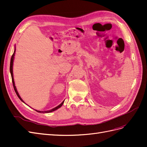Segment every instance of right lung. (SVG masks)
Returning <instances> with one entry per match:
<instances>
[{
	"instance_id": "1",
	"label": "right lung",
	"mask_w": 147,
	"mask_h": 147,
	"mask_svg": "<svg viewBox=\"0 0 147 147\" xmlns=\"http://www.w3.org/2000/svg\"><path fill=\"white\" fill-rule=\"evenodd\" d=\"M15 51H16V49L15 48L14 53H13V55H12V56H11V61H10V71L11 76V79H12V82H13V88H14V90H15V92H16V95L18 96V97H19V99H20L22 102H23L24 103V102L23 101V100L21 98V97H20V94H19V93L18 92V91H17L16 88V86H15V85L14 78H13V60H14V56H15ZM64 101H63V102H62V103H61V104H59L58 106L56 107L55 108L53 109H51V110H47V111H38V110H35V111H37V112H39V113H50V112H53V111H55V110H57V109H58L59 108H60L61 107L62 105H63V104H64Z\"/></svg>"
}]
</instances>
